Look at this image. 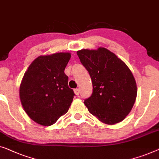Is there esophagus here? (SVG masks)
Returning <instances> with one entry per match:
<instances>
[{
	"label": "esophagus",
	"mask_w": 159,
	"mask_h": 159,
	"mask_svg": "<svg viewBox=\"0 0 159 159\" xmlns=\"http://www.w3.org/2000/svg\"><path fill=\"white\" fill-rule=\"evenodd\" d=\"M74 93H75V95H79L80 93V89H74Z\"/></svg>",
	"instance_id": "34e87169"
}]
</instances>
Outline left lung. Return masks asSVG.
<instances>
[{"instance_id":"left-lung-1","label":"left lung","mask_w":159,"mask_h":159,"mask_svg":"<svg viewBox=\"0 0 159 159\" xmlns=\"http://www.w3.org/2000/svg\"><path fill=\"white\" fill-rule=\"evenodd\" d=\"M77 55L92 81V94L84 101L89 112L107 125L122 122L130 112L137 97V85L131 70L115 53L102 47L97 50L82 49Z\"/></svg>"}]
</instances>
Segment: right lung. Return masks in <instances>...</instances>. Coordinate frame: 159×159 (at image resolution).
<instances>
[{"label": "right lung", "mask_w": 159, "mask_h": 159, "mask_svg": "<svg viewBox=\"0 0 159 159\" xmlns=\"http://www.w3.org/2000/svg\"><path fill=\"white\" fill-rule=\"evenodd\" d=\"M70 57V52L40 55L24 73L20 100L25 112L38 124L50 126L68 111L75 94L64 70Z\"/></svg>", "instance_id": "1"}]
</instances>
